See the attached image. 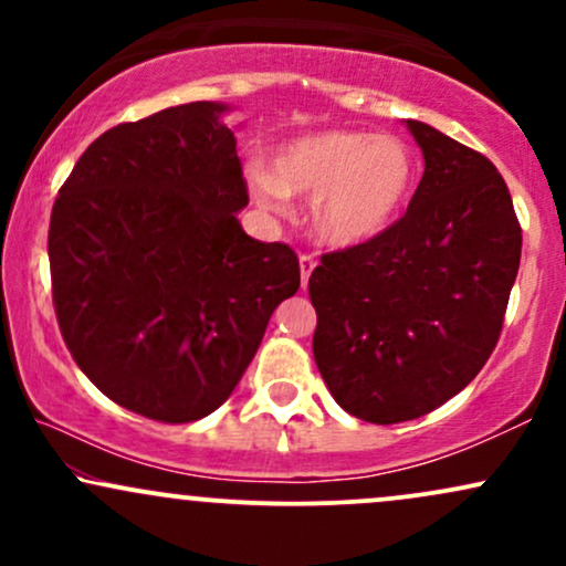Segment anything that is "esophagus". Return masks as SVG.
<instances>
[{"label":"esophagus","instance_id":"34e87169","mask_svg":"<svg viewBox=\"0 0 566 566\" xmlns=\"http://www.w3.org/2000/svg\"><path fill=\"white\" fill-rule=\"evenodd\" d=\"M316 269V261H314V255H301V282H303V287L305 284H308V276H311V271Z\"/></svg>","mask_w":566,"mask_h":566}]
</instances>
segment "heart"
Listing matches in <instances>:
<instances>
[{"label":"heart","mask_w":566,"mask_h":566,"mask_svg":"<svg viewBox=\"0 0 566 566\" xmlns=\"http://www.w3.org/2000/svg\"><path fill=\"white\" fill-rule=\"evenodd\" d=\"M415 186L412 151L391 135L324 129L287 143L274 175L255 170L250 191L269 212L287 197L311 199V231L322 244L356 247L394 223Z\"/></svg>","instance_id":"1"}]
</instances>
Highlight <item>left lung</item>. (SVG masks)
<instances>
[{
  "instance_id": "8db88e82",
  "label": "left lung",
  "mask_w": 566,
  "mask_h": 566,
  "mask_svg": "<svg viewBox=\"0 0 566 566\" xmlns=\"http://www.w3.org/2000/svg\"><path fill=\"white\" fill-rule=\"evenodd\" d=\"M426 172L407 212L308 279L314 359L354 418L391 426L463 391L497 346L522 261L509 186L484 154L407 119Z\"/></svg>"
}]
</instances>
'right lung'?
<instances>
[{"label": "right lung", "instance_id": "right-lung-1", "mask_svg": "<svg viewBox=\"0 0 566 566\" xmlns=\"http://www.w3.org/2000/svg\"><path fill=\"white\" fill-rule=\"evenodd\" d=\"M210 101L87 146L50 216L61 335L97 391L159 423L229 399L271 314L301 287L290 244L247 237L237 138Z\"/></svg>", "mask_w": 566, "mask_h": 566}]
</instances>
